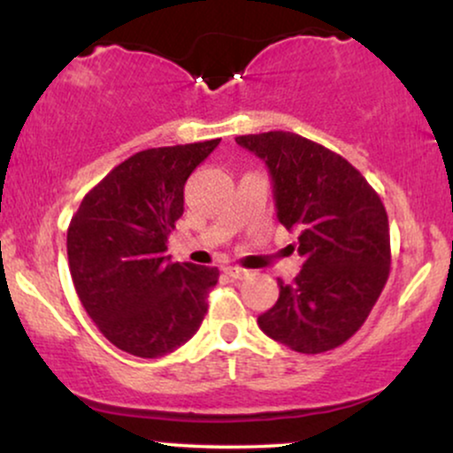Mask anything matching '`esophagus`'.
I'll return each instance as SVG.
<instances>
[{
	"label": "esophagus",
	"mask_w": 453,
	"mask_h": 453,
	"mask_svg": "<svg viewBox=\"0 0 453 453\" xmlns=\"http://www.w3.org/2000/svg\"><path fill=\"white\" fill-rule=\"evenodd\" d=\"M226 274H227V277H232V279H247L249 277V270L238 268V266H227L226 268Z\"/></svg>",
	"instance_id": "obj_1"
}]
</instances>
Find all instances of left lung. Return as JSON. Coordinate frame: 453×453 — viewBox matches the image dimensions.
Instances as JSON below:
<instances>
[{
    "mask_svg": "<svg viewBox=\"0 0 453 453\" xmlns=\"http://www.w3.org/2000/svg\"><path fill=\"white\" fill-rule=\"evenodd\" d=\"M236 142L266 164L277 219L298 232L303 257L257 326L298 353L334 349L360 330L388 280L386 206L349 161L313 140L266 132Z\"/></svg>",
    "mask_w": 453,
    "mask_h": 453,
    "instance_id": "1",
    "label": "left lung"
}]
</instances>
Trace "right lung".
Returning <instances> with one entry per match:
<instances>
[{"label": "right lung", "instance_id": "right-lung-1", "mask_svg": "<svg viewBox=\"0 0 453 453\" xmlns=\"http://www.w3.org/2000/svg\"><path fill=\"white\" fill-rule=\"evenodd\" d=\"M221 138L147 149L119 164L82 197L67 227L78 298L119 349L161 357L204 319L219 270L170 262L168 236L183 215L189 174Z\"/></svg>", "mask_w": 453, "mask_h": 453}]
</instances>
